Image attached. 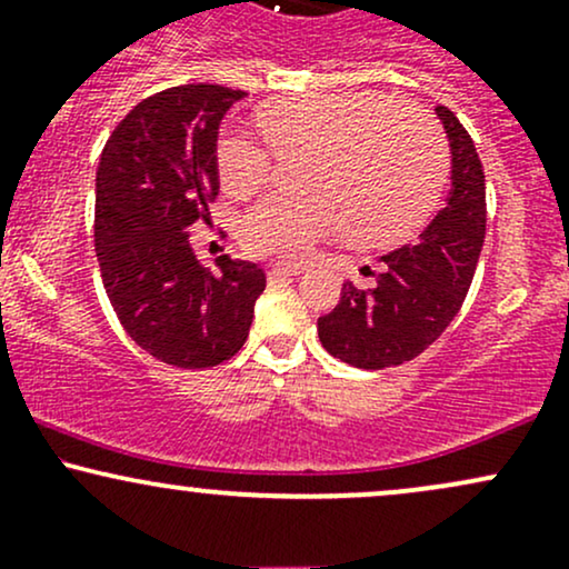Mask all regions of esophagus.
Segmentation results:
<instances>
[{"mask_svg": "<svg viewBox=\"0 0 569 569\" xmlns=\"http://www.w3.org/2000/svg\"><path fill=\"white\" fill-rule=\"evenodd\" d=\"M302 272V267L299 264H272L270 270H267V278L270 280H283V278H293Z\"/></svg>", "mask_w": 569, "mask_h": 569, "instance_id": "obj_1", "label": "esophagus"}]
</instances>
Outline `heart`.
<instances>
[{
	"label": "heart",
	"instance_id": "obj_1",
	"mask_svg": "<svg viewBox=\"0 0 569 569\" xmlns=\"http://www.w3.org/2000/svg\"><path fill=\"white\" fill-rule=\"evenodd\" d=\"M257 128L276 154L302 152L299 192L270 194L240 221L253 257L299 262L318 240L345 227L352 243L409 238L439 200L447 141L417 103L380 90H329L267 101ZM217 171L227 194L251 198L272 173V154L243 130L217 139Z\"/></svg>",
	"mask_w": 569,
	"mask_h": 569
}]
</instances>
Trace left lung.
<instances>
[{
  "label": "left lung",
  "mask_w": 569,
  "mask_h": 569,
  "mask_svg": "<svg viewBox=\"0 0 569 569\" xmlns=\"http://www.w3.org/2000/svg\"><path fill=\"white\" fill-rule=\"evenodd\" d=\"M452 149V192L415 243L382 257L380 272L363 267L369 286L345 283L329 316L318 318L321 345L358 369L411 361L457 316L487 234L485 168L455 112L436 107Z\"/></svg>",
  "instance_id": "1"
}]
</instances>
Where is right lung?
<instances>
[{
	"mask_svg": "<svg viewBox=\"0 0 569 569\" xmlns=\"http://www.w3.org/2000/svg\"><path fill=\"white\" fill-rule=\"evenodd\" d=\"M243 90L181 84L143 98L101 152L96 253L130 339L162 363L208 369L243 348L264 270L219 257L202 267L189 227L219 194V122Z\"/></svg>",
	"mask_w": 569,
	"mask_h": 569,
	"instance_id": "obj_1",
	"label": "right lung"
}]
</instances>
